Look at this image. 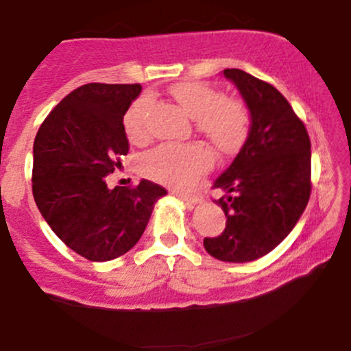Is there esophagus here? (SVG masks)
Masks as SVG:
<instances>
[{"label":"esophagus","mask_w":351,"mask_h":351,"mask_svg":"<svg viewBox=\"0 0 351 351\" xmlns=\"http://www.w3.org/2000/svg\"><path fill=\"white\" fill-rule=\"evenodd\" d=\"M176 196H178V198H181V199H184L186 201V203H189V204H196L199 201V196H196V195H188V193H180V191H176Z\"/></svg>","instance_id":"34e87169"}]
</instances>
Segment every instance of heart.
<instances>
[{"instance_id": "obj_1", "label": "heart", "mask_w": 351, "mask_h": 351, "mask_svg": "<svg viewBox=\"0 0 351 351\" xmlns=\"http://www.w3.org/2000/svg\"><path fill=\"white\" fill-rule=\"evenodd\" d=\"M171 95L189 117L195 119L196 130L221 153L236 152L249 134L247 108L241 100L221 95L215 87L186 80L171 87ZM150 97H140L123 117V128L132 143L148 138L147 114ZM211 167V155L201 145L165 143L143 156L145 176L173 188H189Z\"/></svg>"}]
</instances>
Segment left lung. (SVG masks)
<instances>
[{
  "mask_svg": "<svg viewBox=\"0 0 351 351\" xmlns=\"http://www.w3.org/2000/svg\"><path fill=\"white\" fill-rule=\"evenodd\" d=\"M251 112V130L234 162L213 188L226 228L204 237V249L226 263H249L271 252L292 231L312 191L307 128L271 84L241 69H224Z\"/></svg>",
  "mask_w": 351,
  "mask_h": 351,
  "instance_id": "obj_1",
  "label": "left lung"
}]
</instances>
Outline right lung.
<instances>
[{
    "mask_svg": "<svg viewBox=\"0 0 351 351\" xmlns=\"http://www.w3.org/2000/svg\"><path fill=\"white\" fill-rule=\"evenodd\" d=\"M140 90V84L80 86L52 108L34 138L36 204L59 239L94 263L130 251L167 195L148 180L107 188V175L130 148L123 115Z\"/></svg>",
    "mask_w": 351,
    "mask_h": 351,
    "instance_id": "right-lung-1",
    "label": "right lung"
}]
</instances>
